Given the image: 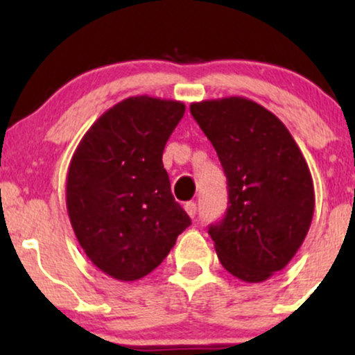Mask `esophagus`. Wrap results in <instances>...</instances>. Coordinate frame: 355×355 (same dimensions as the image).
Returning a JSON list of instances; mask_svg holds the SVG:
<instances>
[{"mask_svg":"<svg viewBox=\"0 0 355 355\" xmlns=\"http://www.w3.org/2000/svg\"><path fill=\"white\" fill-rule=\"evenodd\" d=\"M183 209H185V211L190 215L191 218L197 215V203H195V202H187L185 205H183Z\"/></svg>","mask_w":355,"mask_h":355,"instance_id":"obj_1","label":"esophagus"}]
</instances>
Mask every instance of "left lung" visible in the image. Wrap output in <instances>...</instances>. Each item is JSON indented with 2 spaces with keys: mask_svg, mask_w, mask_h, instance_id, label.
Masks as SVG:
<instances>
[{
  "mask_svg": "<svg viewBox=\"0 0 355 355\" xmlns=\"http://www.w3.org/2000/svg\"><path fill=\"white\" fill-rule=\"evenodd\" d=\"M227 177L229 209L210 225L220 263L248 284L282 270L313 217L311 170L291 132L262 105L229 96L190 105Z\"/></svg>",
  "mask_w": 355,
  "mask_h": 355,
  "instance_id": "8db88e82",
  "label": "left lung"
}]
</instances>
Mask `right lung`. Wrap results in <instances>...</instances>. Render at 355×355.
<instances>
[{"instance_id": "1", "label": "right lung", "mask_w": 355, "mask_h": 355, "mask_svg": "<svg viewBox=\"0 0 355 355\" xmlns=\"http://www.w3.org/2000/svg\"><path fill=\"white\" fill-rule=\"evenodd\" d=\"M183 113L182 101L130 96L89 126L71 157L73 232L93 266L121 282L155 270L191 223L162 162Z\"/></svg>"}]
</instances>
